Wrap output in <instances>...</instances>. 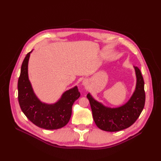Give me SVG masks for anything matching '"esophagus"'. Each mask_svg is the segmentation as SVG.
<instances>
[{
	"mask_svg": "<svg viewBox=\"0 0 161 161\" xmlns=\"http://www.w3.org/2000/svg\"><path fill=\"white\" fill-rule=\"evenodd\" d=\"M82 84H83V85L84 86H87V82H86V80H83Z\"/></svg>",
	"mask_w": 161,
	"mask_h": 161,
	"instance_id": "esophagus-1",
	"label": "esophagus"
}]
</instances>
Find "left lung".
Masks as SVG:
<instances>
[{"label": "left lung", "mask_w": 161, "mask_h": 161, "mask_svg": "<svg viewBox=\"0 0 161 161\" xmlns=\"http://www.w3.org/2000/svg\"><path fill=\"white\" fill-rule=\"evenodd\" d=\"M136 77V88L130 99L125 104L109 108L98 102L90 93L89 100L92 117L98 127L105 131H119L130 126L137 120L145 105L144 81L140 69L134 66Z\"/></svg>", "instance_id": "1"}]
</instances>
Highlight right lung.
Here are the masks:
<instances>
[{"label":"right lung","instance_id":"obj_1","mask_svg":"<svg viewBox=\"0 0 161 161\" xmlns=\"http://www.w3.org/2000/svg\"><path fill=\"white\" fill-rule=\"evenodd\" d=\"M25 57L18 80V100L20 108L28 119L40 128L47 130L61 129L69 123L72 108L80 97L78 87L75 86L63 92L53 104L42 103L33 91L29 79L28 64L31 52Z\"/></svg>","mask_w":161,"mask_h":161}]
</instances>
